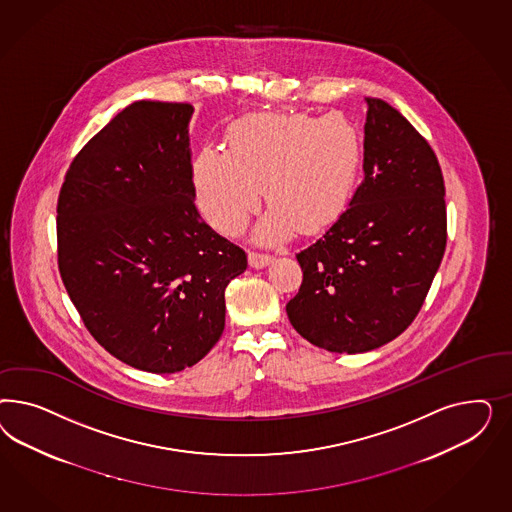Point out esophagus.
I'll return each instance as SVG.
<instances>
[{
  "label": "esophagus",
  "instance_id": "34e87169",
  "mask_svg": "<svg viewBox=\"0 0 512 512\" xmlns=\"http://www.w3.org/2000/svg\"><path fill=\"white\" fill-rule=\"evenodd\" d=\"M270 255L263 253V251H249V264L253 268H263L266 264L270 263Z\"/></svg>",
  "mask_w": 512,
  "mask_h": 512
}]
</instances>
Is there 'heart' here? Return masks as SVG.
Instances as JSON below:
<instances>
[{
    "instance_id": "obj_1",
    "label": "heart",
    "mask_w": 512,
    "mask_h": 512,
    "mask_svg": "<svg viewBox=\"0 0 512 512\" xmlns=\"http://www.w3.org/2000/svg\"><path fill=\"white\" fill-rule=\"evenodd\" d=\"M362 140L341 112L255 114L229 129L227 152L193 157L191 182L202 216L219 233L242 231L266 195L272 210L257 229L263 242L298 227L319 231L345 212L357 189Z\"/></svg>"
}]
</instances>
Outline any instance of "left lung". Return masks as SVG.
Listing matches in <instances>:
<instances>
[{
	"mask_svg": "<svg viewBox=\"0 0 512 512\" xmlns=\"http://www.w3.org/2000/svg\"><path fill=\"white\" fill-rule=\"evenodd\" d=\"M364 180L349 208L296 253L302 285L287 315L332 353H366L415 321L447 246L445 182L428 140L366 97Z\"/></svg>",
	"mask_w": 512,
	"mask_h": 512,
	"instance_id": "left-lung-1",
	"label": "left lung"
}]
</instances>
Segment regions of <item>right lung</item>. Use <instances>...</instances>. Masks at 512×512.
Instances as JSON below:
<instances>
[{
    "instance_id": "obj_1",
    "label": "right lung",
    "mask_w": 512,
    "mask_h": 512,
    "mask_svg": "<svg viewBox=\"0 0 512 512\" xmlns=\"http://www.w3.org/2000/svg\"><path fill=\"white\" fill-rule=\"evenodd\" d=\"M189 103L137 101L75 155L58 197V268L112 357L182 372L225 328V289L246 251L195 208Z\"/></svg>"
}]
</instances>
